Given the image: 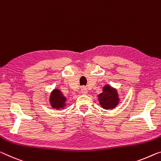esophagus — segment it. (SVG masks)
Listing matches in <instances>:
<instances>
[{
	"label": "esophagus",
	"instance_id": "1",
	"mask_svg": "<svg viewBox=\"0 0 161 161\" xmlns=\"http://www.w3.org/2000/svg\"><path fill=\"white\" fill-rule=\"evenodd\" d=\"M80 92H81V93H83V94H84V95L87 94V93H88V90H87V88H86V87H83L82 88H81Z\"/></svg>",
	"mask_w": 161,
	"mask_h": 161
}]
</instances>
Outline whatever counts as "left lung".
I'll use <instances>...</instances> for the list:
<instances>
[{
  "mask_svg": "<svg viewBox=\"0 0 161 161\" xmlns=\"http://www.w3.org/2000/svg\"><path fill=\"white\" fill-rule=\"evenodd\" d=\"M98 97L101 107L105 109L114 108L119 102L117 91L109 85L103 86V92L98 94Z\"/></svg>",
  "mask_w": 161,
  "mask_h": 161,
  "instance_id": "1",
  "label": "left lung"
}]
</instances>
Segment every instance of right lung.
I'll return each instance as SVG.
<instances>
[{
	"label": "right lung",
	"instance_id": "add662e5",
	"mask_svg": "<svg viewBox=\"0 0 161 161\" xmlns=\"http://www.w3.org/2000/svg\"><path fill=\"white\" fill-rule=\"evenodd\" d=\"M66 98L58 89H54L49 96V103L52 107L56 109L64 108L65 106Z\"/></svg>",
	"mask_w": 161,
	"mask_h": 161
}]
</instances>
